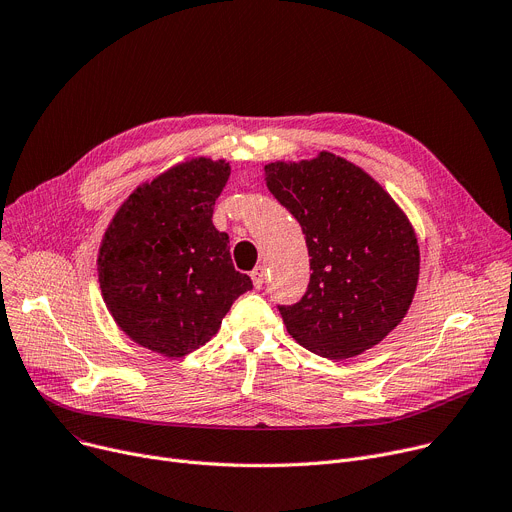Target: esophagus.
<instances>
[{"label":"esophagus","instance_id":"esophagus-1","mask_svg":"<svg viewBox=\"0 0 512 512\" xmlns=\"http://www.w3.org/2000/svg\"><path fill=\"white\" fill-rule=\"evenodd\" d=\"M250 277H252L254 287H256V289H262L264 283H266V268H264V266H256V268L252 270Z\"/></svg>","mask_w":512,"mask_h":512}]
</instances>
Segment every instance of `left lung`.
Wrapping results in <instances>:
<instances>
[{
    "label": "left lung",
    "instance_id": "8db88e82",
    "mask_svg": "<svg viewBox=\"0 0 512 512\" xmlns=\"http://www.w3.org/2000/svg\"><path fill=\"white\" fill-rule=\"evenodd\" d=\"M268 190L301 225L311 256L305 295L279 305L287 332L316 355L357 357L412 305L420 250L398 203L363 168L330 151L264 166Z\"/></svg>",
    "mask_w": 512,
    "mask_h": 512
}]
</instances>
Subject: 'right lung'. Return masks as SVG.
I'll list each match as a JSON object with an SVG mask.
<instances>
[{
  "mask_svg": "<svg viewBox=\"0 0 512 512\" xmlns=\"http://www.w3.org/2000/svg\"><path fill=\"white\" fill-rule=\"evenodd\" d=\"M229 164L190 157L137 186L114 213L98 250L104 303L133 342L178 359L209 342L242 293L229 235L213 207Z\"/></svg>",
  "mask_w": 512,
  "mask_h": 512,
  "instance_id": "add662e5",
  "label": "right lung"
}]
</instances>
